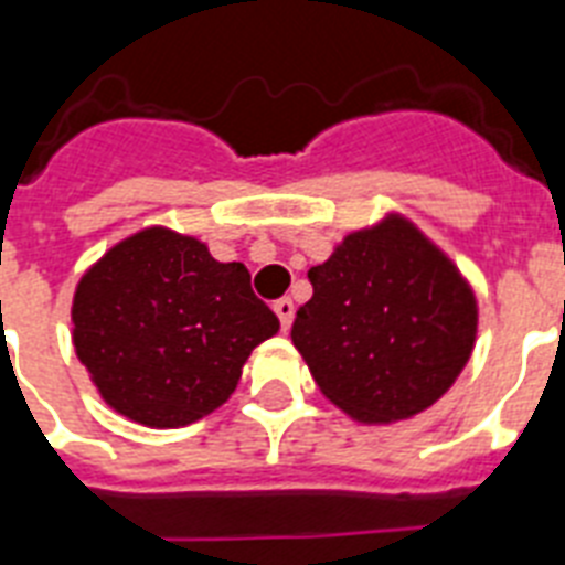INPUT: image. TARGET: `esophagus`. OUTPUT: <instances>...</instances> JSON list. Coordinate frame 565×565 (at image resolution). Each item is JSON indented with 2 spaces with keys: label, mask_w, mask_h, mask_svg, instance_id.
Returning <instances> with one entry per match:
<instances>
[{
  "label": "esophagus",
  "mask_w": 565,
  "mask_h": 565,
  "mask_svg": "<svg viewBox=\"0 0 565 565\" xmlns=\"http://www.w3.org/2000/svg\"><path fill=\"white\" fill-rule=\"evenodd\" d=\"M275 313H278V319H281L284 331H290L292 313H296V305H292V299H278V301H275Z\"/></svg>",
  "instance_id": "obj_1"
}]
</instances>
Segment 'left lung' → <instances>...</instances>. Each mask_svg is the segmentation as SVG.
<instances>
[{"mask_svg":"<svg viewBox=\"0 0 565 565\" xmlns=\"http://www.w3.org/2000/svg\"><path fill=\"white\" fill-rule=\"evenodd\" d=\"M292 345L326 398L370 425L428 411L463 372L478 301L460 269L402 213L345 234L310 266Z\"/></svg>","mask_w":565,"mask_h":565,"instance_id":"1","label":"left lung"}]
</instances>
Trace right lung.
<instances>
[{"label": "right lung", "mask_w": 565, "mask_h": 565, "mask_svg": "<svg viewBox=\"0 0 565 565\" xmlns=\"http://www.w3.org/2000/svg\"><path fill=\"white\" fill-rule=\"evenodd\" d=\"M278 317L243 264L152 225L108 248L73 296V345L99 395L146 428L202 419L237 390Z\"/></svg>", "instance_id": "add662e5"}]
</instances>
